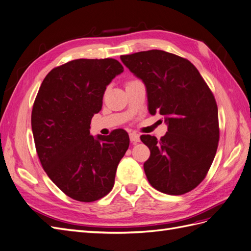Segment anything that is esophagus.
<instances>
[{
    "mask_svg": "<svg viewBox=\"0 0 251 251\" xmlns=\"http://www.w3.org/2000/svg\"><path fill=\"white\" fill-rule=\"evenodd\" d=\"M130 140H131L133 143L139 142V141H140V136H139L137 133H131V134H130Z\"/></svg>",
    "mask_w": 251,
    "mask_h": 251,
    "instance_id": "34e87169",
    "label": "esophagus"
}]
</instances>
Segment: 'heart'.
I'll list each match as a JSON object with an SVG mask.
<instances>
[{
	"mask_svg": "<svg viewBox=\"0 0 251 251\" xmlns=\"http://www.w3.org/2000/svg\"><path fill=\"white\" fill-rule=\"evenodd\" d=\"M135 80H136V79H132V80H128V81H126V85H128V83H131V82L135 81Z\"/></svg>",
	"mask_w": 251,
	"mask_h": 251,
	"instance_id": "b5f03b06",
	"label": "heart"
}]
</instances>
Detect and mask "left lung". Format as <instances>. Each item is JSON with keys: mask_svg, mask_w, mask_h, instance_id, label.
<instances>
[{"mask_svg": "<svg viewBox=\"0 0 251 251\" xmlns=\"http://www.w3.org/2000/svg\"><path fill=\"white\" fill-rule=\"evenodd\" d=\"M120 58L146 85L150 113L165 116L168 124L160 140L140 136L151 151L143 164L150 184L173 196L193 191L206 177L218 149L220 128L214 94L184 57L149 50Z\"/></svg>", "mask_w": 251, "mask_h": 251, "instance_id": "left-lung-1", "label": "left lung"}]
</instances>
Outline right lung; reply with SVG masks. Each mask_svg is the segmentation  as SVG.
<instances>
[{"label": "right lung", "instance_id": "obj_1", "mask_svg": "<svg viewBox=\"0 0 251 251\" xmlns=\"http://www.w3.org/2000/svg\"><path fill=\"white\" fill-rule=\"evenodd\" d=\"M123 71L114 58L74 59L53 68L35 97L31 126L37 156L53 183L76 201L93 202L112 191L130 144L123 128L96 139L90 135L105 88Z\"/></svg>", "mask_w": 251, "mask_h": 251}]
</instances>
